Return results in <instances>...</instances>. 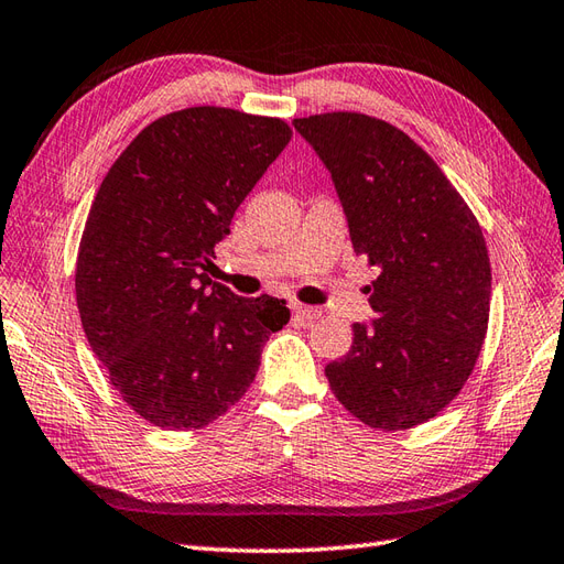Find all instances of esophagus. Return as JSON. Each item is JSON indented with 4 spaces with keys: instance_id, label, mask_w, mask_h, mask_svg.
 <instances>
[{
    "instance_id": "34e87169",
    "label": "esophagus",
    "mask_w": 564,
    "mask_h": 564,
    "mask_svg": "<svg viewBox=\"0 0 564 564\" xmlns=\"http://www.w3.org/2000/svg\"><path fill=\"white\" fill-rule=\"evenodd\" d=\"M293 313H295V317L297 319H303V323H315V319L323 315L317 311V307H313V305H303V303H295L293 305Z\"/></svg>"
}]
</instances>
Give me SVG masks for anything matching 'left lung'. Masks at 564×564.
<instances>
[{"label":"left lung","mask_w":564,"mask_h":564,"mask_svg":"<svg viewBox=\"0 0 564 564\" xmlns=\"http://www.w3.org/2000/svg\"><path fill=\"white\" fill-rule=\"evenodd\" d=\"M345 207L351 247L379 269L373 325L325 377L364 425L395 433L435 417L467 383L487 337L491 263L477 217L440 165L389 121L293 119Z\"/></svg>","instance_id":"obj_1"}]
</instances>
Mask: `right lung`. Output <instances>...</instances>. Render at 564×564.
<instances>
[{
    "label": "right lung",
    "instance_id": "obj_1",
    "mask_svg": "<svg viewBox=\"0 0 564 564\" xmlns=\"http://www.w3.org/2000/svg\"><path fill=\"white\" fill-rule=\"evenodd\" d=\"M293 131L229 107L171 112L121 151L83 229L75 297L117 393L151 425L197 430L247 393L285 301L213 283L215 245Z\"/></svg>",
    "mask_w": 564,
    "mask_h": 564
}]
</instances>
